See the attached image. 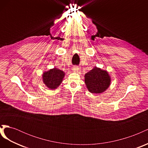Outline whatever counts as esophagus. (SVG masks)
I'll return each instance as SVG.
<instances>
[{
	"label": "esophagus",
	"mask_w": 148,
	"mask_h": 148,
	"mask_svg": "<svg viewBox=\"0 0 148 148\" xmlns=\"http://www.w3.org/2000/svg\"><path fill=\"white\" fill-rule=\"evenodd\" d=\"M79 70V68H78V66H76V65H75V66H73V71H78Z\"/></svg>",
	"instance_id": "obj_1"
}]
</instances>
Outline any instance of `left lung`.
Returning <instances> with one entry per match:
<instances>
[{"label": "left lung", "mask_w": 148, "mask_h": 148, "mask_svg": "<svg viewBox=\"0 0 148 148\" xmlns=\"http://www.w3.org/2000/svg\"><path fill=\"white\" fill-rule=\"evenodd\" d=\"M84 82L89 92L101 93L109 88L110 78L106 70L95 67L84 75Z\"/></svg>", "instance_id": "1"}]
</instances>
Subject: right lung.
<instances>
[{
    "label": "right lung",
    "mask_w": 148,
    "mask_h": 148,
    "mask_svg": "<svg viewBox=\"0 0 148 148\" xmlns=\"http://www.w3.org/2000/svg\"><path fill=\"white\" fill-rule=\"evenodd\" d=\"M65 76L63 71L54 68L44 72L42 75L43 82L51 89H56L59 86Z\"/></svg>",
    "instance_id": "obj_1"
}]
</instances>
